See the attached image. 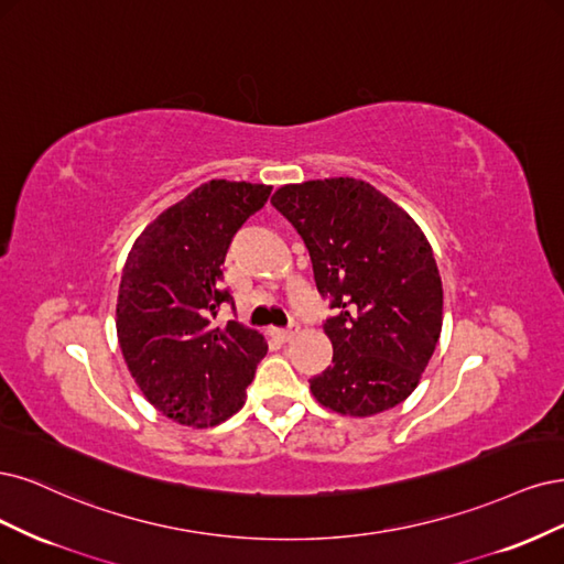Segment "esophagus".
Returning a JSON list of instances; mask_svg holds the SVG:
<instances>
[{"label": "esophagus", "instance_id": "esophagus-1", "mask_svg": "<svg viewBox=\"0 0 564 564\" xmlns=\"http://www.w3.org/2000/svg\"><path fill=\"white\" fill-rule=\"evenodd\" d=\"M297 333H300V325H297V323H290L288 328L276 330V337H279L281 341H290V339H293Z\"/></svg>", "mask_w": 564, "mask_h": 564}]
</instances>
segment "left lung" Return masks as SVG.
<instances>
[{
  "label": "left lung",
  "instance_id": "1",
  "mask_svg": "<svg viewBox=\"0 0 564 564\" xmlns=\"http://www.w3.org/2000/svg\"><path fill=\"white\" fill-rule=\"evenodd\" d=\"M274 206L308 250L333 362L308 379L316 401L370 416L403 403L438 344L443 283L412 217L354 177L285 185Z\"/></svg>",
  "mask_w": 564,
  "mask_h": 564
}]
</instances>
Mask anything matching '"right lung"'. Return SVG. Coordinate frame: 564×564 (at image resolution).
Wrapping results in <instances>:
<instances>
[{"mask_svg": "<svg viewBox=\"0 0 564 564\" xmlns=\"http://www.w3.org/2000/svg\"><path fill=\"white\" fill-rule=\"evenodd\" d=\"M269 194L267 185L210 180L163 210L126 260L119 347L144 398L177 424L204 429L239 412L267 354L258 330L215 318L234 308L223 288L227 250Z\"/></svg>", "mask_w": 564, "mask_h": 564, "instance_id": "add662e5", "label": "right lung"}]
</instances>
